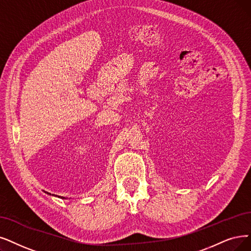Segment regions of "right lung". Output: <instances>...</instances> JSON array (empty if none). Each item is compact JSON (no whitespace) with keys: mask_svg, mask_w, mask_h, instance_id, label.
<instances>
[{"mask_svg":"<svg viewBox=\"0 0 251 251\" xmlns=\"http://www.w3.org/2000/svg\"><path fill=\"white\" fill-rule=\"evenodd\" d=\"M46 193V192H45ZM47 195H51V194H49V193H46ZM52 196H54V195H52ZM54 197H57V196H54ZM59 198V197H58ZM62 199H67V198H65V197H62Z\"/></svg>","mask_w":251,"mask_h":251,"instance_id":"1","label":"right lung"}]
</instances>
